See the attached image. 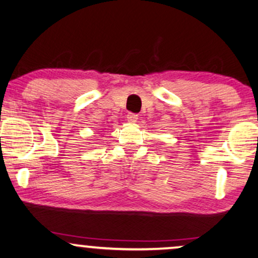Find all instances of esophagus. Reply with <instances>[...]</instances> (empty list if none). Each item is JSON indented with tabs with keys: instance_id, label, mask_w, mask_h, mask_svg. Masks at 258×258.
<instances>
[{
	"instance_id": "34e87169",
	"label": "esophagus",
	"mask_w": 258,
	"mask_h": 258,
	"mask_svg": "<svg viewBox=\"0 0 258 258\" xmlns=\"http://www.w3.org/2000/svg\"><path fill=\"white\" fill-rule=\"evenodd\" d=\"M137 120H138V114H135V113L127 114V121L128 122L135 123V122H137Z\"/></svg>"
}]
</instances>
